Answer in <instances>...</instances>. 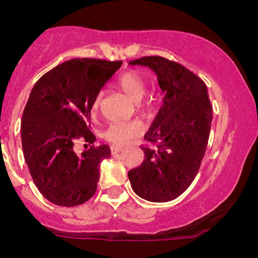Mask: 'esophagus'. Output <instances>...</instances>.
<instances>
[{"mask_svg": "<svg viewBox=\"0 0 258 258\" xmlns=\"http://www.w3.org/2000/svg\"><path fill=\"white\" fill-rule=\"evenodd\" d=\"M110 150H111V154H117V153H120L121 150H122V148H121V147H115V146H112V147L110 148Z\"/></svg>", "mask_w": 258, "mask_h": 258, "instance_id": "esophagus-1", "label": "esophagus"}]
</instances>
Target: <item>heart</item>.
<instances>
[{
    "instance_id": "heart-1",
    "label": "heart",
    "mask_w": 258,
    "mask_h": 258,
    "mask_svg": "<svg viewBox=\"0 0 258 258\" xmlns=\"http://www.w3.org/2000/svg\"><path fill=\"white\" fill-rule=\"evenodd\" d=\"M117 87L135 102L139 109L144 111H152L155 106L156 97L153 93L147 92V82L141 74L130 70L123 73L116 81ZM103 94L98 93L92 100L91 111L97 112L102 104ZM142 128L137 122H115L111 123L104 132V138L115 146H125L130 139L141 133Z\"/></svg>"
}]
</instances>
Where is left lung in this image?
<instances>
[{
  "instance_id": "left-lung-1",
  "label": "left lung",
  "mask_w": 258,
  "mask_h": 258,
  "mask_svg": "<svg viewBox=\"0 0 258 258\" xmlns=\"http://www.w3.org/2000/svg\"><path fill=\"white\" fill-rule=\"evenodd\" d=\"M144 65L158 75L164 104L144 138V160L128 171L138 197L166 203L191 184L205 155L212 121V105L205 82L177 61L159 55L130 61Z\"/></svg>"
}]
</instances>
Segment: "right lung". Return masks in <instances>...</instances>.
I'll use <instances>...</instances> for the list:
<instances>
[{"label":"right lung","instance_id":"1","mask_svg":"<svg viewBox=\"0 0 258 258\" xmlns=\"http://www.w3.org/2000/svg\"><path fill=\"white\" fill-rule=\"evenodd\" d=\"M121 64L75 58L53 68L32 88L20 126L23 153L35 185L55 205H81L96 193L99 164L110 158V148L93 146L91 104ZM78 140L92 147L78 156Z\"/></svg>","mask_w":258,"mask_h":258}]
</instances>
